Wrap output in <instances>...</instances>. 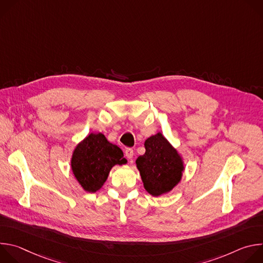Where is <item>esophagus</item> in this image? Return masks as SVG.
<instances>
[{
  "mask_svg": "<svg viewBox=\"0 0 263 263\" xmlns=\"http://www.w3.org/2000/svg\"><path fill=\"white\" fill-rule=\"evenodd\" d=\"M125 156H126L128 159L132 160V158H133V156H134V151H133V149H132L131 147H128V148L125 149Z\"/></svg>",
  "mask_w": 263,
  "mask_h": 263,
  "instance_id": "esophagus-1",
  "label": "esophagus"
}]
</instances>
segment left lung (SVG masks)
<instances>
[{"instance_id": "left-lung-1", "label": "left lung", "mask_w": 263, "mask_h": 263, "mask_svg": "<svg viewBox=\"0 0 263 263\" xmlns=\"http://www.w3.org/2000/svg\"><path fill=\"white\" fill-rule=\"evenodd\" d=\"M144 147L145 153L136 159V166L145 191L154 197L170 193L182 178V157L160 132L148 137Z\"/></svg>"}]
</instances>
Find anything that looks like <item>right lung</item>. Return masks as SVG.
<instances>
[{"label": "right lung", "mask_w": 263, "mask_h": 263, "mask_svg": "<svg viewBox=\"0 0 263 263\" xmlns=\"http://www.w3.org/2000/svg\"><path fill=\"white\" fill-rule=\"evenodd\" d=\"M122 149L109 142L102 133H90L74 147L70 165L82 189L96 193L106 182L116 164H126Z\"/></svg>", "instance_id": "right-lung-1"}]
</instances>
